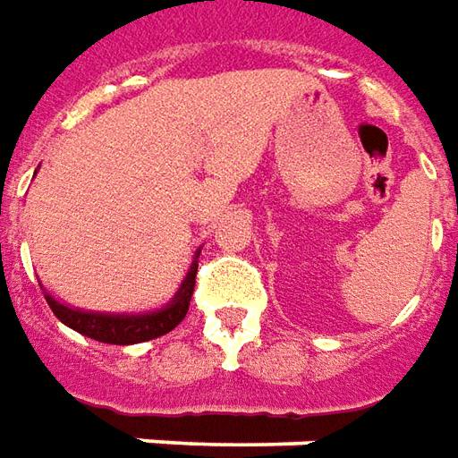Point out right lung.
<instances>
[{
    "mask_svg": "<svg viewBox=\"0 0 458 458\" xmlns=\"http://www.w3.org/2000/svg\"><path fill=\"white\" fill-rule=\"evenodd\" d=\"M197 259L199 249L194 251L190 271L182 278V284L177 288V293L157 310H142V313H98V310H83V308H71L61 303L44 288L47 303L54 310V316L64 326L73 327L76 333L86 338L108 343V345H135L145 340L160 338L165 333H170L172 327L182 323V318L190 310V298L194 291V278H197Z\"/></svg>",
    "mask_w": 458,
    "mask_h": 458,
    "instance_id": "obj_1",
    "label": "right lung"
}]
</instances>
